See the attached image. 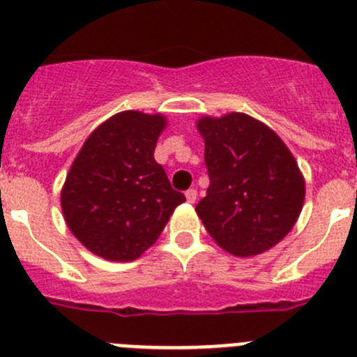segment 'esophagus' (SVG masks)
I'll return each instance as SVG.
<instances>
[{
	"label": "esophagus",
	"mask_w": 357,
	"mask_h": 357,
	"mask_svg": "<svg viewBox=\"0 0 357 357\" xmlns=\"http://www.w3.org/2000/svg\"><path fill=\"white\" fill-rule=\"evenodd\" d=\"M197 191H195V189H188V191H185V200L189 202V204H195V202H197Z\"/></svg>",
	"instance_id": "1"
}]
</instances>
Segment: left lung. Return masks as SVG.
<instances>
[{
	"label": "left lung",
	"mask_w": 357,
	"mask_h": 357,
	"mask_svg": "<svg viewBox=\"0 0 357 357\" xmlns=\"http://www.w3.org/2000/svg\"><path fill=\"white\" fill-rule=\"evenodd\" d=\"M209 188L197 214L211 238L238 257L275 247L301 216L305 182L291 151L272 128L243 112L204 116Z\"/></svg>",
	"instance_id": "obj_1"
}]
</instances>
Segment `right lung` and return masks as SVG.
Returning a JSON list of instances; mask_svg holds the SVG:
<instances>
[{
  "label": "right lung",
  "mask_w": 357,
  "mask_h": 357,
  "mask_svg": "<svg viewBox=\"0 0 357 357\" xmlns=\"http://www.w3.org/2000/svg\"><path fill=\"white\" fill-rule=\"evenodd\" d=\"M162 114L123 110L85 139L61 191L64 220L87 250L134 261L157 241L185 197L153 159Z\"/></svg>",
  "instance_id": "add662e5"
}]
</instances>
